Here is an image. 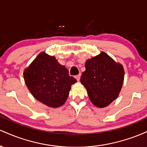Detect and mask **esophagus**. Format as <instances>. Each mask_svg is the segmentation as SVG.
I'll list each match as a JSON object with an SVG mask.
<instances>
[{
    "label": "esophagus",
    "mask_w": 147,
    "mask_h": 147,
    "mask_svg": "<svg viewBox=\"0 0 147 147\" xmlns=\"http://www.w3.org/2000/svg\"><path fill=\"white\" fill-rule=\"evenodd\" d=\"M75 78L77 80V82H79V80H80V78H81V75H78L75 76Z\"/></svg>",
    "instance_id": "34e87169"
}]
</instances>
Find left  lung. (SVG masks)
I'll list each match as a JSON object with an SVG mask.
<instances>
[{"mask_svg": "<svg viewBox=\"0 0 147 147\" xmlns=\"http://www.w3.org/2000/svg\"><path fill=\"white\" fill-rule=\"evenodd\" d=\"M81 83L87 90L91 102L99 108L109 106L117 98L124 78V67L102 52L88 59Z\"/></svg>", "mask_w": 147, "mask_h": 147, "instance_id": "8db88e82", "label": "left lung"}]
</instances>
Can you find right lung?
I'll return each mask as SVG.
<instances>
[{
    "instance_id": "right-lung-1",
    "label": "right lung",
    "mask_w": 147,
    "mask_h": 147,
    "mask_svg": "<svg viewBox=\"0 0 147 147\" xmlns=\"http://www.w3.org/2000/svg\"><path fill=\"white\" fill-rule=\"evenodd\" d=\"M28 90L35 99L51 108L65 104L71 86L77 80L54 56L45 52L38 56L23 72Z\"/></svg>"
}]
</instances>
